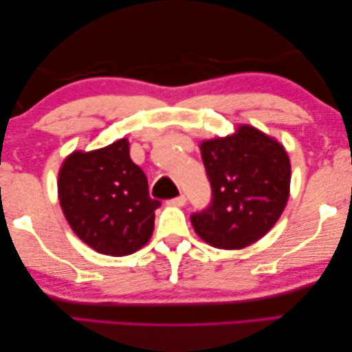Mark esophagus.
Listing matches in <instances>:
<instances>
[{
  "instance_id": "obj_1",
  "label": "esophagus",
  "mask_w": 352,
  "mask_h": 352,
  "mask_svg": "<svg viewBox=\"0 0 352 352\" xmlns=\"http://www.w3.org/2000/svg\"><path fill=\"white\" fill-rule=\"evenodd\" d=\"M186 201H187L186 195H179V197H176V198L170 199L168 203H170L171 206H184V204H186Z\"/></svg>"
}]
</instances>
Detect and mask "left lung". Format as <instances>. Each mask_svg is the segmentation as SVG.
Segmentation results:
<instances>
[{"mask_svg":"<svg viewBox=\"0 0 352 352\" xmlns=\"http://www.w3.org/2000/svg\"><path fill=\"white\" fill-rule=\"evenodd\" d=\"M199 148L212 199L190 217L195 230L220 250L254 243L274 226L289 199L292 168L284 146L243 124Z\"/></svg>","mask_w":352,"mask_h":352,"instance_id":"left-lung-1","label":"left lung"}]
</instances>
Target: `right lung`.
<instances>
[{"instance_id": "add662e5", "label": "right lung", "mask_w": 352, "mask_h": 352, "mask_svg": "<svg viewBox=\"0 0 352 352\" xmlns=\"http://www.w3.org/2000/svg\"><path fill=\"white\" fill-rule=\"evenodd\" d=\"M59 201L74 234L101 254L129 256L146 245L160 201L129 157L128 138L90 153L74 151L59 171Z\"/></svg>"}]
</instances>
